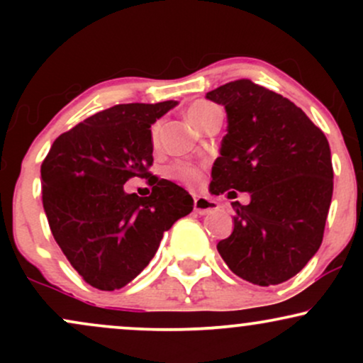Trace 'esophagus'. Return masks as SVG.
Returning a JSON list of instances; mask_svg holds the SVG:
<instances>
[{
  "mask_svg": "<svg viewBox=\"0 0 363 363\" xmlns=\"http://www.w3.org/2000/svg\"><path fill=\"white\" fill-rule=\"evenodd\" d=\"M218 208L216 205V201L210 198H205V196H196L194 198V211L199 215H206L210 213V211H213Z\"/></svg>",
  "mask_w": 363,
  "mask_h": 363,
  "instance_id": "1",
  "label": "esophagus"
}]
</instances>
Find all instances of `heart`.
<instances>
[{
  "instance_id": "heart-1",
  "label": "heart",
  "mask_w": 363,
  "mask_h": 363,
  "mask_svg": "<svg viewBox=\"0 0 363 363\" xmlns=\"http://www.w3.org/2000/svg\"><path fill=\"white\" fill-rule=\"evenodd\" d=\"M222 114L218 107L215 104L206 102V101H196L191 104L189 109H187V118H189L191 123L194 124L196 128L201 129L205 126L206 121H210L213 116ZM160 123H155L152 128V141L153 143H158V138H160ZM169 174L172 179H177V181L184 182L187 186H198L201 182L203 174L201 169L198 165L191 164V162H177L172 167L169 169Z\"/></svg>"
}]
</instances>
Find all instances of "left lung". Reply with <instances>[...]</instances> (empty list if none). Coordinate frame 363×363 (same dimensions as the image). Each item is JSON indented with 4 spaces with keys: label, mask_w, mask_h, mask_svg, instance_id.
Listing matches in <instances>:
<instances>
[{
    "label": "left lung",
    "mask_w": 363,
    "mask_h": 363,
    "mask_svg": "<svg viewBox=\"0 0 363 363\" xmlns=\"http://www.w3.org/2000/svg\"><path fill=\"white\" fill-rule=\"evenodd\" d=\"M227 112V135L211 169V194H251L232 203L234 232L216 249L254 285L295 277L318 252L333 196L331 150L301 107L251 80L208 91Z\"/></svg>",
    "instance_id": "obj_1"
}]
</instances>
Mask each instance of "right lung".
I'll return each mask as SVG.
<instances>
[{
  "label": "right lung",
  "instance_id": "obj_1",
  "mask_svg": "<svg viewBox=\"0 0 363 363\" xmlns=\"http://www.w3.org/2000/svg\"><path fill=\"white\" fill-rule=\"evenodd\" d=\"M176 101L119 104L57 136L40 167L43 205L66 259L89 285L118 290L147 268L164 232L193 211V198L153 164L152 124ZM133 177L152 193L128 195Z\"/></svg>",
  "mask_w": 363,
  "mask_h": 363
}]
</instances>
